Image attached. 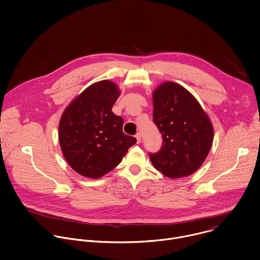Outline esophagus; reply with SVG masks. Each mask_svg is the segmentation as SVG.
<instances>
[{
    "instance_id": "1",
    "label": "esophagus",
    "mask_w": 260,
    "mask_h": 260,
    "mask_svg": "<svg viewBox=\"0 0 260 260\" xmlns=\"http://www.w3.org/2000/svg\"><path fill=\"white\" fill-rule=\"evenodd\" d=\"M135 137H136V140H137V143L139 144L140 142H141V134L140 133H137L136 135H135Z\"/></svg>"
}]
</instances>
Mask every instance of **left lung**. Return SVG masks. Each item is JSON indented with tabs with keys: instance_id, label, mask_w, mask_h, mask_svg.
<instances>
[{
	"instance_id": "obj_1",
	"label": "left lung",
	"mask_w": 260,
	"mask_h": 260,
	"mask_svg": "<svg viewBox=\"0 0 260 260\" xmlns=\"http://www.w3.org/2000/svg\"><path fill=\"white\" fill-rule=\"evenodd\" d=\"M153 122L162 145L149 153L162 175L183 178L196 172L205 160L213 140L212 124L197 100L183 86L164 82L152 93Z\"/></svg>"
}]
</instances>
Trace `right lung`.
Returning <instances> with one entry per match:
<instances>
[{
  "label": "right lung",
  "mask_w": 260,
  "mask_h": 260,
  "mask_svg": "<svg viewBox=\"0 0 260 260\" xmlns=\"http://www.w3.org/2000/svg\"><path fill=\"white\" fill-rule=\"evenodd\" d=\"M119 95L114 82H95L71 102L61 117L59 141L63 155L81 176L103 177L136 143L135 137L124 134L123 118L112 112Z\"/></svg>",
  "instance_id": "right-lung-1"
}]
</instances>
